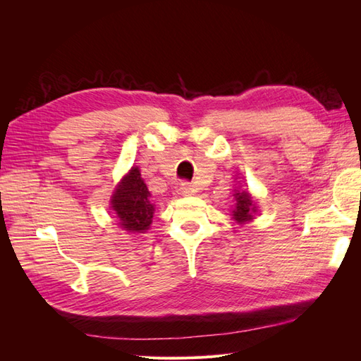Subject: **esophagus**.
<instances>
[{
  "mask_svg": "<svg viewBox=\"0 0 361 361\" xmlns=\"http://www.w3.org/2000/svg\"><path fill=\"white\" fill-rule=\"evenodd\" d=\"M179 190H180V194H183V195H192L195 192L194 187L190 182H182Z\"/></svg>",
  "mask_w": 361,
  "mask_h": 361,
  "instance_id": "obj_1",
  "label": "esophagus"
}]
</instances>
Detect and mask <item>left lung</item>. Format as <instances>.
Returning <instances> with one entry per match:
<instances>
[{
  "instance_id": "obj_1",
  "label": "left lung",
  "mask_w": 361,
  "mask_h": 361,
  "mask_svg": "<svg viewBox=\"0 0 361 361\" xmlns=\"http://www.w3.org/2000/svg\"><path fill=\"white\" fill-rule=\"evenodd\" d=\"M235 199H236V207L233 211V218L238 223H244L248 221L253 218V212H256V207L253 204V199H251V195L247 191L243 192H236L235 194Z\"/></svg>"
}]
</instances>
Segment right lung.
Instances as JSON below:
<instances>
[{
  "mask_svg": "<svg viewBox=\"0 0 361 361\" xmlns=\"http://www.w3.org/2000/svg\"><path fill=\"white\" fill-rule=\"evenodd\" d=\"M113 211L125 231L145 232L149 228L154 218L155 207L150 200V192L141 173L137 167H133L128 176L118 185L111 200Z\"/></svg>",
  "mask_w": 361,
  "mask_h": 361,
  "instance_id": "add662e5",
  "label": "right lung"
}]
</instances>
